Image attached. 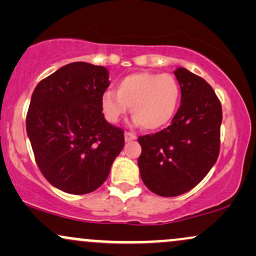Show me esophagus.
I'll use <instances>...</instances> for the list:
<instances>
[{
  "label": "esophagus",
  "instance_id": "obj_1",
  "mask_svg": "<svg viewBox=\"0 0 256 256\" xmlns=\"http://www.w3.org/2000/svg\"><path fill=\"white\" fill-rule=\"evenodd\" d=\"M124 136H125V140H126V142H131V140H136V136H134V134H131V132H125Z\"/></svg>",
  "mask_w": 256,
  "mask_h": 256
}]
</instances>
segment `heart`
<instances>
[{"label":"heart","mask_w":256,"mask_h":256,"mask_svg":"<svg viewBox=\"0 0 256 256\" xmlns=\"http://www.w3.org/2000/svg\"><path fill=\"white\" fill-rule=\"evenodd\" d=\"M179 101L180 86L173 76L136 72L120 79L116 92L106 91L101 108L106 120L116 124L131 107L134 124L152 131L171 122Z\"/></svg>","instance_id":"obj_1"}]
</instances>
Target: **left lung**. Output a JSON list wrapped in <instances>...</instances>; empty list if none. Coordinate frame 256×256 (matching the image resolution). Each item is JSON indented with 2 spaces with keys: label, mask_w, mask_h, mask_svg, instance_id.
<instances>
[{
  "label": "left lung",
  "mask_w": 256,
  "mask_h": 256,
  "mask_svg": "<svg viewBox=\"0 0 256 256\" xmlns=\"http://www.w3.org/2000/svg\"><path fill=\"white\" fill-rule=\"evenodd\" d=\"M174 76L182 98L171 125L138 137L140 178L164 198L195 188L216 164L220 148L222 112L212 86L184 67H178Z\"/></svg>",
  "instance_id": "obj_1"
}]
</instances>
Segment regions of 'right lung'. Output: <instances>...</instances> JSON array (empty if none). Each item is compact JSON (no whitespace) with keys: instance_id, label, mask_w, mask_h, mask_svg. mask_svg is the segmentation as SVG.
<instances>
[{"instance_id":"right-lung-1","label":"right lung","mask_w":256,"mask_h":256,"mask_svg":"<svg viewBox=\"0 0 256 256\" xmlns=\"http://www.w3.org/2000/svg\"><path fill=\"white\" fill-rule=\"evenodd\" d=\"M110 84L106 67L73 62L32 94L26 131L34 158L46 180L64 192L83 195L101 186L124 148V131L102 113Z\"/></svg>"}]
</instances>
